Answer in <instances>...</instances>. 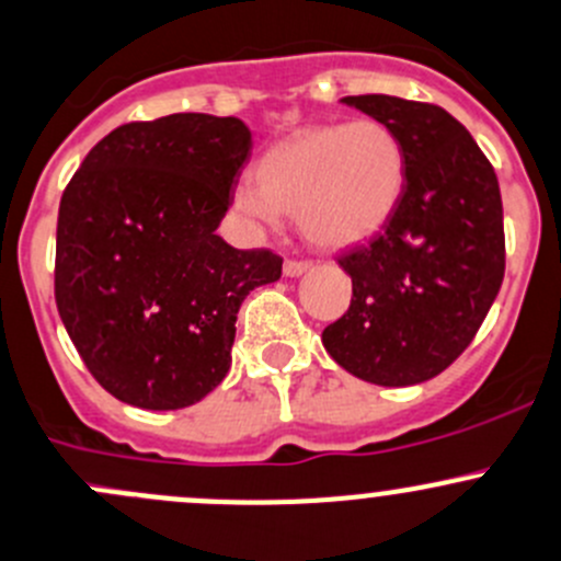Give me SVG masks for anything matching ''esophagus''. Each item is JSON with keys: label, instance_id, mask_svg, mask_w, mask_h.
Wrapping results in <instances>:
<instances>
[{"label": "esophagus", "instance_id": "34e87169", "mask_svg": "<svg viewBox=\"0 0 561 561\" xmlns=\"http://www.w3.org/2000/svg\"><path fill=\"white\" fill-rule=\"evenodd\" d=\"M310 270V262H286L283 264V275L286 278H299V275H305Z\"/></svg>", "mask_w": 561, "mask_h": 561}]
</instances>
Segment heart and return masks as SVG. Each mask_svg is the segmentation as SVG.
Returning <instances> with one entry per match:
<instances>
[{
    "label": "heart",
    "instance_id": "heart-1",
    "mask_svg": "<svg viewBox=\"0 0 561 561\" xmlns=\"http://www.w3.org/2000/svg\"><path fill=\"white\" fill-rule=\"evenodd\" d=\"M256 185L240 182L231 207L264 226L294 213L299 231L319 248H352L374 237L403 193L407 158L379 119L332 122L273 144L256 160Z\"/></svg>",
    "mask_w": 561,
    "mask_h": 561
}]
</instances>
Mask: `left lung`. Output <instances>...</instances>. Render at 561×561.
<instances>
[{
	"mask_svg": "<svg viewBox=\"0 0 561 561\" xmlns=\"http://www.w3.org/2000/svg\"><path fill=\"white\" fill-rule=\"evenodd\" d=\"M341 103L396 133L407 180L379 234L337 259L352 278V305L321 343L357 379L412 387L458 359L496 299L504 278L499 182L467 127L439 105L390 94Z\"/></svg>",
	"mask_w": 561,
	"mask_h": 561,
	"instance_id": "1",
	"label": "left lung"
}]
</instances>
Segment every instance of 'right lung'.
Segmentation results:
<instances>
[{
    "label": "right lung",
    "mask_w": 561,
    "mask_h": 561,
    "mask_svg": "<svg viewBox=\"0 0 561 561\" xmlns=\"http://www.w3.org/2000/svg\"><path fill=\"white\" fill-rule=\"evenodd\" d=\"M251 130L237 116L130 122L65 187L54 291L70 341L114 398L149 412L202 401L231 368L237 313L283 259L218 226Z\"/></svg>",
    "instance_id": "add662e5"
}]
</instances>
